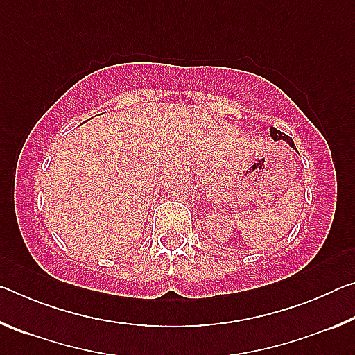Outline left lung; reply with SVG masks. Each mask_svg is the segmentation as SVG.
I'll return each mask as SVG.
<instances>
[{"instance_id":"obj_1","label":"left lung","mask_w":355,"mask_h":355,"mask_svg":"<svg viewBox=\"0 0 355 355\" xmlns=\"http://www.w3.org/2000/svg\"><path fill=\"white\" fill-rule=\"evenodd\" d=\"M271 136H272V139L274 141H280V139H284V141H286L288 144H290V146L294 148V144H293V139L290 136H286V135H284L282 133V131H279V130H275L274 127L271 128Z\"/></svg>"}]
</instances>
